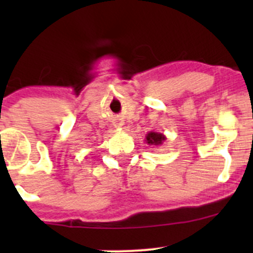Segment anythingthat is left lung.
Here are the masks:
<instances>
[{
    "label": "left lung",
    "instance_id": "1",
    "mask_svg": "<svg viewBox=\"0 0 253 253\" xmlns=\"http://www.w3.org/2000/svg\"><path fill=\"white\" fill-rule=\"evenodd\" d=\"M165 141V137L162 133H157V132H149L147 134V143L148 144H162Z\"/></svg>",
    "mask_w": 253,
    "mask_h": 253
}]
</instances>
